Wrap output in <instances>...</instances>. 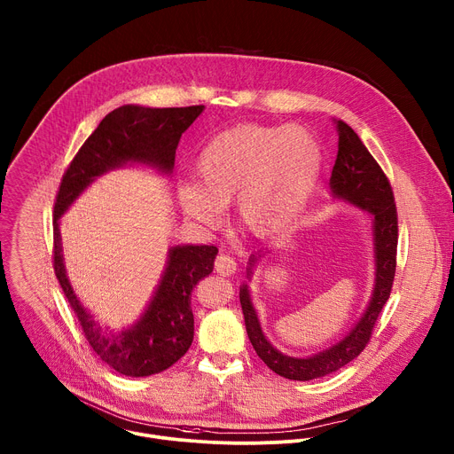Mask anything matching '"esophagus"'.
<instances>
[{
	"mask_svg": "<svg viewBox=\"0 0 454 454\" xmlns=\"http://www.w3.org/2000/svg\"><path fill=\"white\" fill-rule=\"evenodd\" d=\"M214 268H215V271H217L219 275L230 277V275H233V273L237 271V262L233 261V258H231L230 254H219V256L215 258Z\"/></svg>",
	"mask_w": 454,
	"mask_h": 454,
	"instance_id": "34e87169",
	"label": "esophagus"
}]
</instances>
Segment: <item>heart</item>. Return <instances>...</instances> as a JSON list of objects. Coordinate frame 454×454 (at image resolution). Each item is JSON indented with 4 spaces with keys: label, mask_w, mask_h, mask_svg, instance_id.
I'll use <instances>...</instances> for the list:
<instances>
[{
    "label": "heart",
    "mask_w": 454,
    "mask_h": 454,
    "mask_svg": "<svg viewBox=\"0 0 454 454\" xmlns=\"http://www.w3.org/2000/svg\"><path fill=\"white\" fill-rule=\"evenodd\" d=\"M321 168V145L305 127L237 125L201 149L198 184H181L179 203L205 226H215L219 208L235 203L247 231L270 235L301 214Z\"/></svg>",
    "instance_id": "obj_1"
}]
</instances>
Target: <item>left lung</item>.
<instances>
[{"mask_svg":"<svg viewBox=\"0 0 454 454\" xmlns=\"http://www.w3.org/2000/svg\"><path fill=\"white\" fill-rule=\"evenodd\" d=\"M334 125L338 131V156L333 167L331 188L336 198L368 210L373 215L375 287L366 312L345 340L312 357L298 359L284 356L270 345L261 331V323H258L256 312L249 300L247 287L242 286L240 305L247 338L256 356L275 373L293 380H310L333 373L363 352V348L370 343L375 321L384 303L390 298L397 268L399 219L392 184L380 165L363 145L354 129L341 120H334ZM247 273H251V270Z\"/></svg>","mask_w":454,"mask_h":454,"instance_id":"8db88e82","label":"left lung"}]
</instances>
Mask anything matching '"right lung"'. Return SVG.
<instances>
[{
    "mask_svg": "<svg viewBox=\"0 0 454 454\" xmlns=\"http://www.w3.org/2000/svg\"><path fill=\"white\" fill-rule=\"evenodd\" d=\"M205 106L142 107L121 106L98 123L64 172L53 207V271L74 309L79 327L95 354L127 377H147L170 368L193 340L192 289L214 271L215 246H176L156 294L133 329L121 334L102 331L77 300L62 264L59 219L79 193L104 172L127 161L170 172L181 135Z\"/></svg>",
    "mask_w": 454,
    "mask_h": 454,
    "instance_id": "1",
    "label": "right lung"
}]
</instances>
